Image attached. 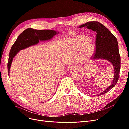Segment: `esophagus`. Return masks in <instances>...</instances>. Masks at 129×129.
I'll list each match as a JSON object with an SVG mask.
<instances>
[{"label":"esophagus","instance_id":"esophagus-1","mask_svg":"<svg viewBox=\"0 0 129 129\" xmlns=\"http://www.w3.org/2000/svg\"><path fill=\"white\" fill-rule=\"evenodd\" d=\"M76 69H77V67L75 66H72L69 68V69L71 71H73L74 70H76Z\"/></svg>","mask_w":129,"mask_h":129}]
</instances>
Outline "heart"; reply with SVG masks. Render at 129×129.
<instances>
[{
  "instance_id": "1",
  "label": "heart",
  "mask_w": 129,
  "mask_h": 129,
  "mask_svg": "<svg viewBox=\"0 0 129 129\" xmlns=\"http://www.w3.org/2000/svg\"><path fill=\"white\" fill-rule=\"evenodd\" d=\"M71 41L77 49L83 48V58L84 60H88L93 56L95 48L94 46L89 42V39L88 37L83 36H76L74 37Z\"/></svg>"
}]
</instances>
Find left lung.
Masks as SVG:
<instances>
[{
  "instance_id": "1",
  "label": "left lung",
  "mask_w": 129,
  "mask_h": 129,
  "mask_svg": "<svg viewBox=\"0 0 129 129\" xmlns=\"http://www.w3.org/2000/svg\"><path fill=\"white\" fill-rule=\"evenodd\" d=\"M87 27L96 33V53L93 61L105 60L110 62L114 67V76L110 85L97 96L102 95L114 88L119 79L120 69V56L116 38L103 25L97 21H90L79 26Z\"/></svg>"
}]
</instances>
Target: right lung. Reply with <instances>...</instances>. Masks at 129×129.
Segmentation results:
<instances>
[{
  "label": "right lung",
  "mask_w": 129,
  "mask_h": 129,
  "mask_svg": "<svg viewBox=\"0 0 129 129\" xmlns=\"http://www.w3.org/2000/svg\"><path fill=\"white\" fill-rule=\"evenodd\" d=\"M58 33V32L53 30H37L30 28L25 30L18 36L11 48L7 63L9 75L12 62L20 50L36 45L39 41H48L52 39L54 36Z\"/></svg>",
  "instance_id": "right-lung-1"
}]
</instances>
